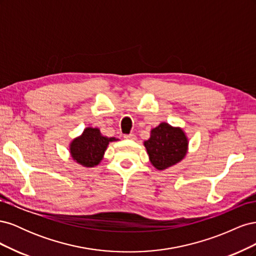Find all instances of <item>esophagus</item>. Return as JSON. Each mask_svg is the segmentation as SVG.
Returning <instances> with one entry per match:
<instances>
[{"label":"esophagus","mask_w":256,"mask_h":256,"mask_svg":"<svg viewBox=\"0 0 256 256\" xmlns=\"http://www.w3.org/2000/svg\"><path fill=\"white\" fill-rule=\"evenodd\" d=\"M124 138H126V140H136V136L134 134H125Z\"/></svg>","instance_id":"obj_1"}]
</instances>
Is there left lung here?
Masks as SVG:
<instances>
[{
	"instance_id": "left-lung-1",
	"label": "left lung",
	"mask_w": 256,
	"mask_h": 256,
	"mask_svg": "<svg viewBox=\"0 0 256 256\" xmlns=\"http://www.w3.org/2000/svg\"><path fill=\"white\" fill-rule=\"evenodd\" d=\"M144 146L150 164L158 171L171 168L186 157L189 148V138L182 128L160 122L150 130L148 140Z\"/></svg>"
}]
</instances>
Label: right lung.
I'll return each mask as SVG.
<instances>
[{
  "instance_id": "add662e5",
  "label": "right lung",
  "mask_w": 256,
  "mask_h": 256,
  "mask_svg": "<svg viewBox=\"0 0 256 256\" xmlns=\"http://www.w3.org/2000/svg\"><path fill=\"white\" fill-rule=\"evenodd\" d=\"M118 141L114 136H104L98 128L86 127L83 132L69 144V152L76 164L84 168H94L104 159L111 142Z\"/></svg>"
}]
</instances>
